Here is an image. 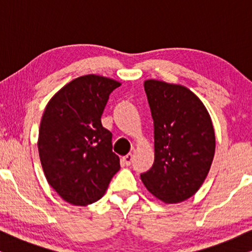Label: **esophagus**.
Here are the masks:
<instances>
[{"label": "esophagus", "instance_id": "obj_1", "mask_svg": "<svg viewBox=\"0 0 252 252\" xmlns=\"http://www.w3.org/2000/svg\"><path fill=\"white\" fill-rule=\"evenodd\" d=\"M123 160L126 165H130V163H132V160H133V155L132 154L126 155V156L123 157Z\"/></svg>", "mask_w": 252, "mask_h": 252}]
</instances>
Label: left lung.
Masks as SVG:
<instances>
[{"mask_svg": "<svg viewBox=\"0 0 252 252\" xmlns=\"http://www.w3.org/2000/svg\"><path fill=\"white\" fill-rule=\"evenodd\" d=\"M144 91L154 119L155 160L141 180L157 199L177 204L195 195L208 177L215 128L205 105L185 86L148 79Z\"/></svg>", "mask_w": 252, "mask_h": 252, "instance_id": "8db88e82", "label": "left lung"}]
</instances>
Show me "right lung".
<instances>
[{
	"label": "right lung",
	"instance_id": "add662e5",
	"mask_svg": "<svg viewBox=\"0 0 252 252\" xmlns=\"http://www.w3.org/2000/svg\"><path fill=\"white\" fill-rule=\"evenodd\" d=\"M122 82L96 74L75 78L48 102L37 149L46 179L65 202L92 204L105 194L120 159L101 117Z\"/></svg>",
	"mask_w": 252,
	"mask_h": 252
}]
</instances>
